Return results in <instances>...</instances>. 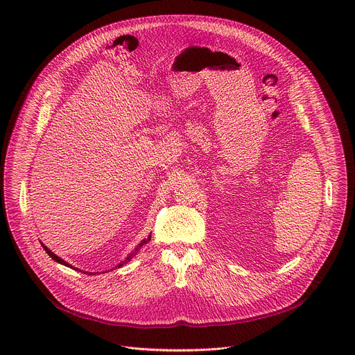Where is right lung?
Masks as SVG:
<instances>
[{"label":"right lung","mask_w":355,"mask_h":355,"mask_svg":"<svg viewBox=\"0 0 355 355\" xmlns=\"http://www.w3.org/2000/svg\"><path fill=\"white\" fill-rule=\"evenodd\" d=\"M150 237H151V236H148V237H147V239H144V240H143V241H141V243H140V244H139V245H137V247H136V248H135V250H133V251H132V252H130V254H129V256H128V257H126V259H125V261H122V263H121V264H119V266H118V267H121V266H123V264H125V263H128V261H130V260H132V259H133V257H135V256H136V254H137V251H139V250H140V248H141V247H143V245H144V244H146V243H147V241H148V240H150ZM42 245H43V244H42ZM43 248H44V251H46V252H47V254H49V256H50V257H52V260H55V261H58V263H60V264H63V266H67V267H71V266H69V264H67V263H66V261H64V260H62V259H60V257H58V256H56V254H55V252H53V251H50V250H49V248H47V247H46V245H43ZM89 275H91V274H89Z\"/></svg>","instance_id":"right-lung-1"}]
</instances>
